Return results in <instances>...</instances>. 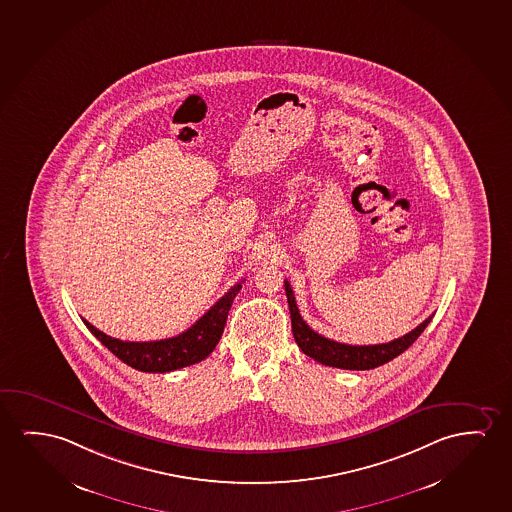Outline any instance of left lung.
<instances>
[{
    "label": "left lung",
    "mask_w": 512,
    "mask_h": 512,
    "mask_svg": "<svg viewBox=\"0 0 512 512\" xmlns=\"http://www.w3.org/2000/svg\"><path fill=\"white\" fill-rule=\"evenodd\" d=\"M284 288H286V296H288L291 326H293L296 344L303 353L319 363H323L326 367L344 368V370H370V368L381 367L384 363L396 358L398 354L404 353L405 349H409V346L414 344V340L425 332L426 326L432 321V316H430L412 332L405 333L404 337L391 340L386 344H375V346L342 344V342L326 339L323 335L314 332L300 316L293 289L289 286L288 281L284 282Z\"/></svg>",
    "instance_id": "8db88e82"
}]
</instances>
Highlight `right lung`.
I'll list each match as a JSON object with an SVG mask.
<instances>
[{
    "mask_svg": "<svg viewBox=\"0 0 512 512\" xmlns=\"http://www.w3.org/2000/svg\"><path fill=\"white\" fill-rule=\"evenodd\" d=\"M242 282L235 284L226 295L219 298L216 305H212L198 321L186 332L180 333L172 339L154 340V342H128L110 337L107 333L100 332L93 324L82 319L89 332L100 340L108 351L116 354L119 360L124 361L131 368H137L140 372H152V374H165L177 368L195 365L198 361L205 360L217 342L223 335L224 324L228 319L231 303L242 289Z\"/></svg>",
    "mask_w": 512,
    "mask_h": 512,
    "instance_id": "right-lung-1",
    "label": "right lung"
}]
</instances>
